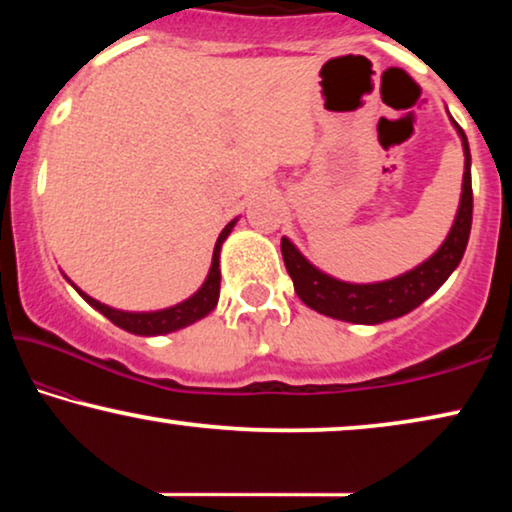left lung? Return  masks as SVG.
<instances>
[{
  "instance_id": "obj_1",
  "label": "left lung",
  "mask_w": 512,
  "mask_h": 512,
  "mask_svg": "<svg viewBox=\"0 0 512 512\" xmlns=\"http://www.w3.org/2000/svg\"><path fill=\"white\" fill-rule=\"evenodd\" d=\"M450 121L461 139V146H464V181H461L457 216H454L452 228L443 244L426 261L403 272V275L384 279V282L354 284L326 275L324 270H319L317 265H312L300 254L289 237H282L284 265L293 279V289L307 307L326 314V317L349 321V324H382V321L398 319L422 305L457 270L461 258H464L468 235H471L473 188L468 139L452 116Z\"/></svg>"
}]
</instances>
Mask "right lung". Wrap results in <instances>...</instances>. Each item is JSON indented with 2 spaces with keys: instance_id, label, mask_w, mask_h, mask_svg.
<instances>
[{
  "instance_id": "right-lung-1",
  "label": "right lung",
  "mask_w": 512,
  "mask_h": 512,
  "mask_svg": "<svg viewBox=\"0 0 512 512\" xmlns=\"http://www.w3.org/2000/svg\"><path fill=\"white\" fill-rule=\"evenodd\" d=\"M237 219L228 223L226 228L221 230L219 240L214 244V254H212V265H209V272L205 277V282L193 296H188L181 303L165 307V310H153V312H128V310H116V307H109L100 303V300L90 298L88 293H83L79 286L74 282H67L79 291V296L86 300L90 307H95L97 312L104 314L111 324H116L123 331L135 333V335H165V333H174L179 328H186L200 321L202 317H207L209 312L214 310L216 303H219V291H221V268H219V258H221V247L226 242V237L233 233Z\"/></svg>"
}]
</instances>
